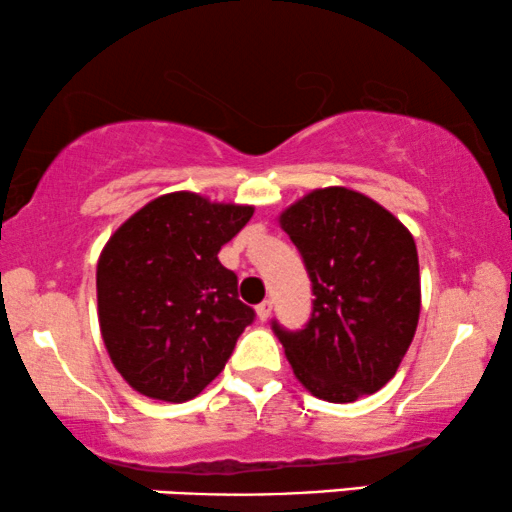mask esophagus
<instances>
[{
    "label": "esophagus",
    "mask_w": 512,
    "mask_h": 512,
    "mask_svg": "<svg viewBox=\"0 0 512 512\" xmlns=\"http://www.w3.org/2000/svg\"><path fill=\"white\" fill-rule=\"evenodd\" d=\"M256 315H258V320H261V322L268 320V317L272 315V301H270V298H265L263 303L256 305Z\"/></svg>",
    "instance_id": "obj_1"
}]
</instances>
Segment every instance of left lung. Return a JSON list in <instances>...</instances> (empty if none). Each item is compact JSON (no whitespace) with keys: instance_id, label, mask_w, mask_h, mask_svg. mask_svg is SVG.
<instances>
[{"instance_id":"obj_1","label":"left lung","mask_w":512,"mask_h":512,"mask_svg":"<svg viewBox=\"0 0 512 512\" xmlns=\"http://www.w3.org/2000/svg\"><path fill=\"white\" fill-rule=\"evenodd\" d=\"M313 282L303 329L272 322L298 381L327 402H355L395 376L416 334L421 277L411 232L362 192L320 188L280 216Z\"/></svg>"}]
</instances>
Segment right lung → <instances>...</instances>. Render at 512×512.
I'll list each match as a JSON object with an SVG mask.
<instances>
[{
	"label": "right lung",
	"instance_id": "obj_1",
	"mask_svg": "<svg viewBox=\"0 0 512 512\" xmlns=\"http://www.w3.org/2000/svg\"><path fill=\"white\" fill-rule=\"evenodd\" d=\"M254 207L169 192L115 230L96 268L98 322L115 369L162 402L192 400L221 374L254 308L218 251Z\"/></svg>",
	"mask_w": 512,
	"mask_h": 512
}]
</instances>
